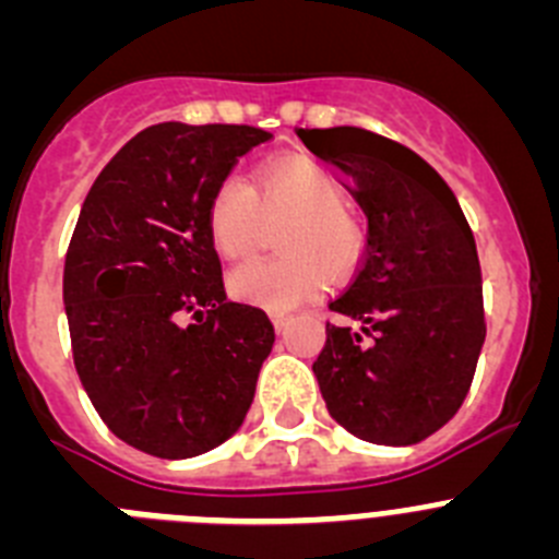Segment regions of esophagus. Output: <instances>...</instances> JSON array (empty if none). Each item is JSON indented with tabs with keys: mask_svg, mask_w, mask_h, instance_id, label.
<instances>
[{
	"mask_svg": "<svg viewBox=\"0 0 559 559\" xmlns=\"http://www.w3.org/2000/svg\"><path fill=\"white\" fill-rule=\"evenodd\" d=\"M271 322H274L276 333H285L290 328V316L288 313H274L271 316Z\"/></svg>",
	"mask_w": 559,
	"mask_h": 559,
	"instance_id": "1",
	"label": "esophagus"
}]
</instances>
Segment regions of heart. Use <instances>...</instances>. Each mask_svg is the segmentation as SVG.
<instances>
[{"mask_svg":"<svg viewBox=\"0 0 559 559\" xmlns=\"http://www.w3.org/2000/svg\"><path fill=\"white\" fill-rule=\"evenodd\" d=\"M347 192L328 167L308 156L265 162L251 176H226L212 190L206 229L212 246L229 260H243L263 243L265 221L280 226V257L237 265L229 290L243 302L288 310L322 294L328 269L344 274L364 249L360 221L347 210Z\"/></svg>","mask_w":559,"mask_h":559,"instance_id":"heart-1","label":"heart"}]
</instances>
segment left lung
<instances>
[{
    "instance_id": "8db88e82",
    "label": "left lung",
    "mask_w": 559,
    "mask_h": 559,
    "mask_svg": "<svg viewBox=\"0 0 559 559\" xmlns=\"http://www.w3.org/2000/svg\"><path fill=\"white\" fill-rule=\"evenodd\" d=\"M296 136L347 173L369 224L355 280L330 302L360 330L328 322L313 364L328 412L374 445L423 442L464 403L487 335L471 226L451 187L406 145L353 126Z\"/></svg>"
}]
</instances>
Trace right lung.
<instances>
[{"label":"right lung","instance_id":"obj_1","mask_svg":"<svg viewBox=\"0 0 559 559\" xmlns=\"http://www.w3.org/2000/svg\"><path fill=\"white\" fill-rule=\"evenodd\" d=\"M269 140L251 126L159 122L83 201L63 265L72 355L103 423L136 451L190 459L243 426L274 324L226 299L206 206Z\"/></svg>","mask_w":559,"mask_h":559}]
</instances>
